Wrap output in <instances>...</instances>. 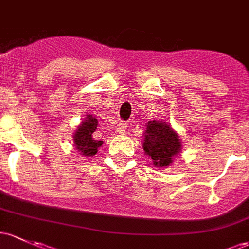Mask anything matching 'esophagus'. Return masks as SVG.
<instances>
[{"instance_id": "1", "label": "esophagus", "mask_w": 249, "mask_h": 249, "mask_svg": "<svg viewBox=\"0 0 249 249\" xmlns=\"http://www.w3.org/2000/svg\"><path fill=\"white\" fill-rule=\"evenodd\" d=\"M126 124H125L124 122H120L118 125H117V130L116 132L118 133V135H122V133L125 132V130H126Z\"/></svg>"}]
</instances>
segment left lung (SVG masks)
Instances as JSON below:
<instances>
[{
  "instance_id": "8db88e82",
  "label": "left lung",
  "mask_w": 249,
  "mask_h": 249,
  "mask_svg": "<svg viewBox=\"0 0 249 249\" xmlns=\"http://www.w3.org/2000/svg\"><path fill=\"white\" fill-rule=\"evenodd\" d=\"M144 136V151L151 157L157 168L170 165L174 156L181 151L178 135L165 122L149 120Z\"/></svg>"
}]
</instances>
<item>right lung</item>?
<instances>
[{"instance_id":"add662e5","label":"right lung","mask_w":249,"mask_h":249,"mask_svg":"<svg viewBox=\"0 0 249 249\" xmlns=\"http://www.w3.org/2000/svg\"><path fill=\"white\" fill-rule=\"evenodd\" d=\"M98 120L93 116H87V118L80 124L74 135V143L76 149L84 156H93L98 152V147L102 146L103 141L94 138L93 133L97 130Z\"/></svg>"}]
</instances>
